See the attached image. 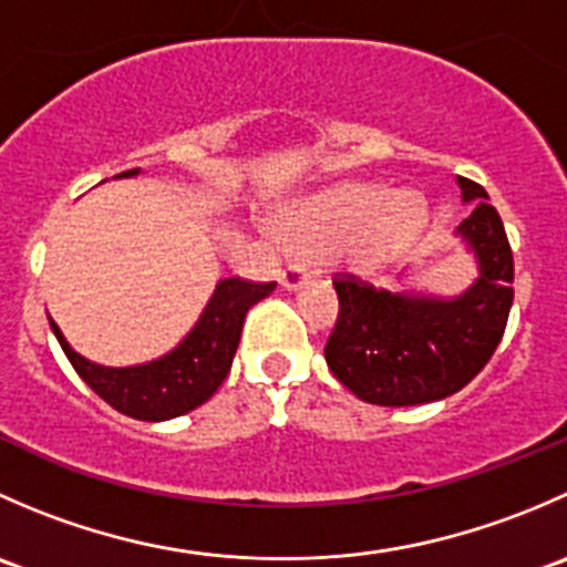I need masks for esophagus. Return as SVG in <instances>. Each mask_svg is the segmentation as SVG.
<instances>
[{"label":"esophagus","mask_w":567,"mask_h":567,"mask_svg":"<svg viewBox=\"0 0 567 567\" xmlns=\"http://www.w3.org/2000/svg\"><path fill=\"white\" fill-rule=\"evenodd\" d=\"M307 279H310V274L305 271V266H296V262H290L288 268L279 271V285L285 290H299L301 285H307Z\"/></svg>","instance_id":"obj_1"}]
</instances>
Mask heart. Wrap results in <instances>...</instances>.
Here are the masks:
<instances>
[{
	"mask_svg": "<svg viewBox=\"0 0 567 567\" xmlns=\"http://www.w3.org/2000/svg\"><path fill=\"white\" fill-rule=\"evenodd\" d=\"M420 225L422 205L409 194L392 197V188L379 183H342L288 210L279 233L307 249L337 247L353 237V262L375 268L398 255Z\"/></svg>",
	"mask_w": 567,
	"mask_h": 567,
	"instance_id": "1",
	"label": "heart"
}]
</instances>
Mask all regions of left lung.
<instances>
[{
    "instance_id": "left-lung-1",
    "label": "left lung",
    "mask_w": 567,
    "mask_h": 567,
    "mask_svg": "<svg viewBox=\"0 0 567 567\" xmlns=\"http://www.w3.org/2000/svg\"><path fill=\"white\" fill-rule=\"evenodd\" d=\"M472 214L458 236L480 277L453 299L375 290L353 274L334 279L340 312L326 364L342 386L373 405H420L455 394L488 364L513 307V251L480 183L458 177Z\"/></svg>"
}]
</instances>
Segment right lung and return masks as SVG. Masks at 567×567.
<instances>
[{
	"label": "right lung",
	"mask_w": 567,
	"mask_h": 567,
	"mask_svg": "<svg viewBox=\"0 0 567 567\" xmlns=\"http://www.w3.org/2000/svg\"><path fill=\"white\" fill-rule=\"evenodd\" d=\"M136 173L140 169H128L114 177H131ZM274 288L277 282H249L241 277L221 279L205 305L203 316L183 337L181 346L153 362L134 364V368H106V364L90 362L68 346L54 320L49 318V323L79 379L99 398L134 420L164 422L188 414L219 390L221 381L230 373L249 307L266 299Z\"/></svg>",
	"instance_id": "add662e5"
}]
</instances>
